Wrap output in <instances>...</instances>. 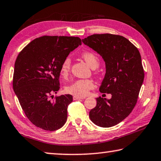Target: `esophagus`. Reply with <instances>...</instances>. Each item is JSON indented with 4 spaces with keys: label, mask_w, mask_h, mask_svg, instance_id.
Instances as JSON below:
<instances>
[{
    "label": "esophagus",
    "mask_w": 161,
    "mask_h": 161,
    "mask_svg": "<svg viewBox=\"0 0 161 161\" xmlns=\"http://www.w3.org/2000/svg\"><path fill=\"white\" fill-rule=\"evenodd\" d=\"M73 100L74 101H76V100H80V99H84L85 97H79V96H73Z\"/></svg>",
    "instance_id": "34e87169"
}]
</instances>
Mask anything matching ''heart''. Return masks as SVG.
Wrapping results in <instances>:
<instances>
[{
	"label": "heart",
	"instance_id": "1",
	"mask_svg": "<svg viewBox=\"0 0 161 161\" xmlns=\"http://www.w3.org/2000/svg\"><path fill=\"white\" fill-rule=\"evenodd\" d=\"M80 56L85 61L95 69L100 65V59L96 53L90 51H83L80 54ZM71 68V60L69 57L65 58L60 64V73L63 77L66 78L69 75ZM95 88V83L92 79L84 78L78 79L70 85L65 86V91L66 93L75 96L84 97L88 94L91 90Z\"/></svg>",
	"mask_w": 161,
	"mask_h": 161
}]
</instances>
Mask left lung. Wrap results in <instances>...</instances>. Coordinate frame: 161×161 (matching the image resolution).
Returning a JSON list of instances; mask_svg holds the SVG:
<instances>
[{"mask_svg": "<svg viewBox=\"0 0 161 161\" xmlns=\"http://www.w3.org/2000/svg\"><path fill=\"white\" fill-rule=\"evenodd\" d=\"M83 42L104 59L106 73L99 90L112 95L110 100L97 98L89 117L100 127L114 126L128 117L138 101L144 79L140 52L125 37L115 34H93Z\"/></svg>", "mask_w": 161, "mask_h": 161, "instance_id": "left-lung-1", "label": "left lung"}]
</instances>
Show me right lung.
Returning a JSON list of instances; mask_svg holds the SVG:
<instances>
[{"mask_svg":"<svg viewBox=\"0 0 161 161\" xmlns=\"http://www.w3.org/2000/svg\"><path fill=\"white\" fill-rule=\"evenodd\" d=\"M82 44L74 36H44L23 48L15 62L13 88L26 117L36 127L54 131L67 120L71 95L55 96L60 89V67L70 52Z\"/></svg>","mask_w":161,"mask_h":161,"instance_id":"right-lung-1","label":"right lung"}]
</instances>
